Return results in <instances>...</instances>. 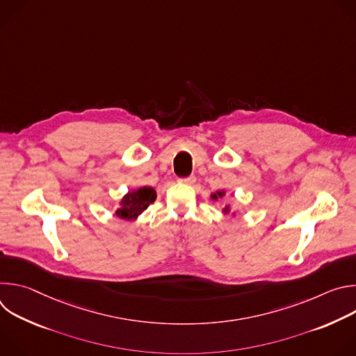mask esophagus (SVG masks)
I'll use <instances>...</instances> for the list:
<instances>
[{
	"instance_id": "obj_1",
	"label": "esophagus",
	"mask_w": 356,
	"mask_h": 356,
	"mask_svg": "<svg viewBox=\"0 0 356 356\" xmlns=\"http://www.w3.org/2000/svg\"><path fill=\"white\" fill-rule=\"evenodd\" d=\"M179 183H181V184H194L195 183V177L194 176H188V177H184V179H179Z\"/></svg>"
}]
</instances>
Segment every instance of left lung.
Wrapping results in <instances>:
<instances>
[{"mask_svg":"<svg viewBox=\"0 0 356 356\" xmlns=\"http://www.w3.org/2000/svg\"><path fill=\"white\" fill-rule=\"evenodd\" d=\"M225 194H227V193H225V190H218V191H216V193H211V195H210V197H211V200L217 201L218 198H224V197H225ZM222 213H224V214L231 213V206L225 204V207L222 209ZM232 217H236V213H235V211L232 213Z\"/></svg>","mask_w":356,"mask_h":356,"instance_id":"1","label":"left lung"}]
</instances>
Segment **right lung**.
Wrapping results in <instances>:
<instances>
[{"instance_id":"1","label":"right lung","mask_w":356,"mask_h":356,"mask_svg":"<svg viewBox=\"0 0 356 356\" xmlns=\"http://www.w3.org/2000/svg\"><path fill=\"white\" fill-rule=\"evenodd\" d=\"M156 200V190L154 187H138L129 190L121 200L120 207L115 210V216L120 220L132 221L136 220L152 202Z\"/></svg>"}]
</instances>
